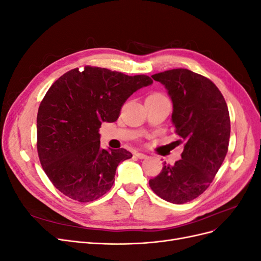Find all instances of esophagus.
I'll return each instance as SVG.
<instances>
[{"label":"esophagus","instance_id":"34e87169","mask_svg":"<svg viewBox=\"0 0 261 261\" xmlns=\"http://www.w3.org/2000/svg\"><path fill=\"white\" fill-rule=\"evenodd\" d=\"M135 155L138 158V159H146L147 158V154L141 153V152H135Z\"/></svg>","mask_w":261,"mask_h":261}]
</instances>
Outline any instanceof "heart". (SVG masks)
Wrapping results in <instances>:
<instances>
[{
	"mask_svg": "<svg viewBox=\"0 0 261 261\" xmlns=\"http://www.w3.org/2000/svg\"><path fill=\"white\" fill-rule=\"evenodd\" d=\"M153 96H161V94H153Z\"/></svg>",
	"mask_w": 261,
	"mask_h": 261,
	"instance_id": "obj_1",
	"label": "heart"
}]
</instances>
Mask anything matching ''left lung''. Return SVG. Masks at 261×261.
<instances>
[{
    "mask_svg": "<svg viewBox=\"0 0 261 261\" xmlns=\"http://www.w3.org/2000/svg\"><path fill=\"white\" fill-rule=\"evenodd\" d=\"M151 77L168 90L173 103L172 123L185 146L181 159L174 165H163L149 185L162 199L185 203L206 191L224 161L230 114L222 93L207 77L186 68Z\"/></svg>",
    "mask_w": 261,
    "mask_h": 261,
    "instance_id": "obj_1",
    "label": "left lung"
}]
</instances>
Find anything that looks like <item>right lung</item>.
Segmentation results:
<instances>
[{"instance_id":"obj_1","label":"right lung","mask_w":261,"mask_h":261,"mask_svg":"<svg viewBox=\"0 0 261 261\" xmlns=\"http://www.w3.org/2000/svg\"><path fill=\"white\" fill-rule=\"evenodd\" d=\"M152 84L146 75L128 76L85 66L61 76L45 93L37 115V149L46 176L61 193L80 202L110 191L126 149L100 147L102 122H115L132 94Z\"/></svg>"}]
</instances>
